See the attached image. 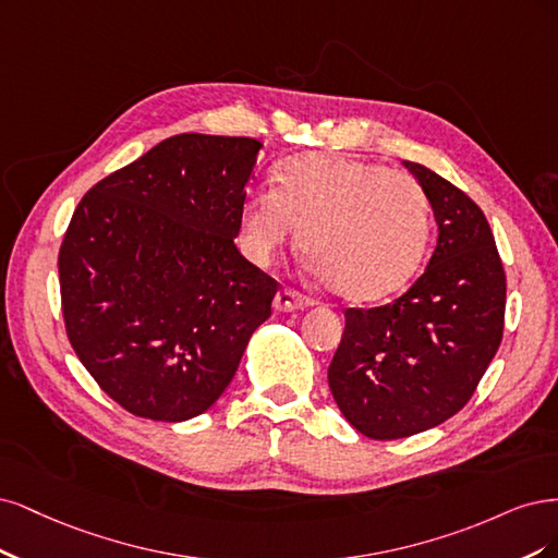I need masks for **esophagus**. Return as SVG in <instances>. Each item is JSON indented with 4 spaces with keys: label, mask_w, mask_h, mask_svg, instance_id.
<instances>
[{
    "label": "esophagus",
    "mask_w": 558,
    "mask_h": 558,
    "mask_svg": "<svg viewBox=\"0 0 558 558\" xmlns=\"http://www.w3.org/2000/svg\"><path fill=\"white\" fill-rule=\"evenodd\" d=\"M274 305H276V311H280V313H290V311H303V308H308L311 305V299H305L303 294H299V292H294V290H280L278 294H276V301H274Z\"/></svg>",
    "instance_id": "obj_1"
}]
</instances>
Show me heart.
<instances>
[{
    "mask_svg": "<svg viewBox=\"0 0 558 558\" xmlns=\"http://www.w3.org/2000/svg\"><path fill=\"white\" fill-rule=\"evenodd\" d=\"M329 290L380 301L417 271L428 243V199L415 178L368 159L329 153L290 157L274 190H255L241 213L247 257L266 266L292 241Z\"/></svg>",
    "mask_w": 558,
    "mask_h": 558,
    "instance_id": "1",
    "label": "heart"
}]
</instances>
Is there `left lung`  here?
<instances>
[{"label": "left lung", "instance_id": "1", "mask_svg": "<svg viewBox=\"0 0 558 558\" xmlns=\"http://www.w3.org/2000/svg\"><path fill=\"white\" fill-rule=\"evenodd\" d=\"M434 208L426 271L393 303L348 308L329 366L345 420L373 440L422 434L471 401L500 345L506 271L480 206L430 169L403 161Z\"/></svg>", "mask_w": 558, "mask_h": 558}]
</instances>
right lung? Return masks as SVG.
I'll use <instances>...</instances> for the list:
<instances>
[{
    "label": "right lung",
    "instance_id": "add662e5",
    "mask_svg": "<svg viewBox=\"0 0 558 558\" xmlns=\"http://www.w3.org/2000/svg\"><path fill=\"white\" fill-rule=\"evenodd\" d=\"M259 148L247 136H171L71 215L58 257L69 343L136 417L206 412L271 315L278 282L233 243Z\"/></svg>",
    "mask_w": 558,
    "mask_h": 558
}]
</instances>
